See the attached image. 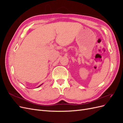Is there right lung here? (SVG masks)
I'll return each mask as SVG.
<instances>
[{
  "instance_id": "right-lung-1",
  "label": "right lung",
  "mask_w": 123,
  "mask_h": 123,
  "mask_svg": "<svg viewBox=\"0 0 123 123\" xmlns=\"http://www.w3.org/2000/svg\"><path fill=\"white\" fill-rule=\"evenodd\" d=\"M40 86H41V85H40V86H38V87H40Z\"/></svg>"
}]
</instances>
